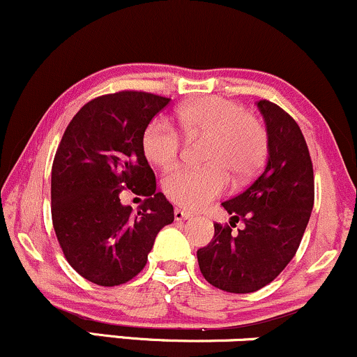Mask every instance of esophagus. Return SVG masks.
I'll return each mask as SVG.
<instances>
[{
    "label": "esophagus",
    "mask_w": 357,
    "mask_h": 357,
    "mask_svg": "<svg viewBox=\"0 0 357 357\" xmlns=\"http://www.w3.org/2000/svg\"><path fill=\"white\" fill-rule=\"evenodd\" d=\"M174 218H176V222L188 220V218H191V213H190V211H186V210L176 208V210H174Z\"/></svg>",
    "instance_id": "esophagus-1"
}]
</instances>
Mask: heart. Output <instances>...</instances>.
<instances>
[{"label":"heart","instance_id":"b5f03b06","mask_svg":"<svg viewBox=\"0 0 357 357\" xmlns=\"http://www.w3.org/2000/svg\"><path fill=\"white\" fill-rule=\"evenodd\" d=\"M178 120L186 135H206L203 167H172L162 178V191L172 203L199 210L225 193L229 169L244 178L259 167L268 151V134L257 119L236 101L206 96L178 109ZM146 158L159 167H169L181 151V137L174 125L158 116L142 137Z\"/></svg>","mask_w":357,"mask_h":357}]
</instances>
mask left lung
I'll list each match as a JSON object with an SVG mask.
<instances>
[{"mask_svg": "<svg viewBox=\"0 0 357 357\" xmlns=\"http://www.w3.org/2000/svg\"><path fill=\"white\" fill-rule=\"evenodd\" d=\"M268 130V162L248 190L227 199L230 225L215 223L213 241L197 252L215 288L252 293L269 284L296 254L313 208V167L298 123L271 101H257Z\"/></svg>", "mask_w": 357, "mask_h": 357, "instance_id": "left-lung-1", "label": "left lung"}]
</instances>
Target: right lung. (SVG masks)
Returning a JSON list of instances; mask_svg holds the SVG:
<instances>
[{
    "label": "right lung",
    "instance_id": "add662e5",
    "mask_svg": "<svg viewBox=\"0 0 357 357\" xmlns=\"http://www.w3.org/2000/svg\"><path fill=\"white\" fill-rule=\"evenodd\" d=\"M171 98L120 91L95 98L74 115L52 164V223L66 259L100 287H116L144 269L155 236L174 210L155 193L142 149L147 125ZM148 197L137 214L119 193Z\"/></svg>",
    "mask_w": 357,
    "mask_h": 357
}]
</instances>
